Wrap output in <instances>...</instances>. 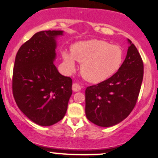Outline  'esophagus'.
Returning a JSON list of instances; mask_svg holds the SVG:
<instances>
[{
    "label": "esophagus",
    "instance_id": "34e87169",
    "mask_svg": "<svg viewBox=\"0 0 158 158\" xmlns=\"http://www.w3.org/2000/svg\"><path fill=\"white\" fill-rule=\"evenodd\" d=\"M72 89H73V92H79V91L81 90L82 88H81V86L78 83H73Z\"/></svg>",
    "mask_w": 158,
    "mask_h": 158
}]
</instances>
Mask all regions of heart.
Returning a JSON list of instances; mask_svg holds the SVG:
<instances>
[{
	"label": "heart",
	"instance_id": "1",
	"mask_svg": "<svg viewBox=\"0 0 158 158\" xmlns=\"http://www.w3.org/2000/svg\"><path fill=\"white\" fill-rule=\"evenodd\" d=\"M62 57L68 73L76 70V60L81 63L82 76L89 82L98 83L118 71L123 62V52L117 45L100 40H90L73 44L71 53L63 51Z\"/></svg>",
	"mask_w": 158,
	"mask_h": 158
}]
</instances>
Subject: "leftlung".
<instances>
[{"mask_svg":"<svg viewBox=\"0 0 158 158\" xmlns=\"http://www.w3.org/2000/svg\"><path fill=\"white\" fill-rule=\"evenodd\" d=\"M127 56L111 77L85 89V114L100 127H111L126 118L135 108L144 76V64L135 46L128 39Z\"/></svg>","mask_w":158,"mask_h":158,"instance_id":"8db88e82","label":"left lung"}]
</instances>
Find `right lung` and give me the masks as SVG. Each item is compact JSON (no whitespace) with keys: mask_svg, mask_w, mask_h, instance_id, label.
Masks as SVG:
<instances>
[{"mask_svg":"<svg viewBox=\"0 0 158 158\" xmlns=\"http://www.w3.org/2000/svg\"><path fill=\"white\" fill-rule=\"evenodd\" d=\"M62 30L35 33L19 49L13 72L12 89L16 103L32 122L50 126L66 113L73 81L60 74L53 62L57 36Z\"/></svg>","mask_w":158,"mask_h":158,"instance_id":"right-lung-1","label":"right lung"}]
</instances>
